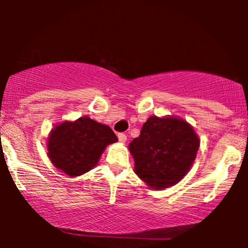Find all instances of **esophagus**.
I'll use <instances>...</instances> for the list:
<instances>
[{"instance_id": "obj_1", "label": "esophagus", "mask_w": 248, "mask_h": 248, "mask_svg": "<svg viewBox=\"0 0 248 248\" xmlns=\"http://www.w3.org/2000/svg\"><path fill=\"white\" fill-rule=\"evenodd\" d=\"M118 139H119V141L122 142V143H124V142L127 141V135H126V134H124V133H119L118 134Z\"/></svg>"}]
</instances>
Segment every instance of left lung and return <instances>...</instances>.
<instances>
[{
  "label": "left lung",
  "mask_w": 248,
  "mask_h": 248,
  "mask_svg": "<svg viewBox=\"0 0 248 248\" xmlns=\"http://www.w3.org/2000/svg\"><path fill=\"white\" fill-rule=\"evenodd\" d=\"M199 140L182 119L150 116L140 136L129 143L135 172L154 189L175 186L189 171L197 155Z\"/></svg>",
  "instance_id": "left-lung-1"
}]
</instances>
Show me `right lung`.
I'll return each instance as SVG.
<instances>
[{"label":"right lung","instance_id":"obj_1","mask_svg":"<svg viewBox=\"0 0 248 248\" xmlns=\"http://www.w3.org/2000/svg\"><path fill=\"white\" fill-rule=\"evenodd\" d=\"M116 141L109 127L84 116L73 122H62L52 129L47 155L53 166L75 177L95 167L106 146Z\"/></svg>","mask_w":248,"mask_h":248}]
</instances>
